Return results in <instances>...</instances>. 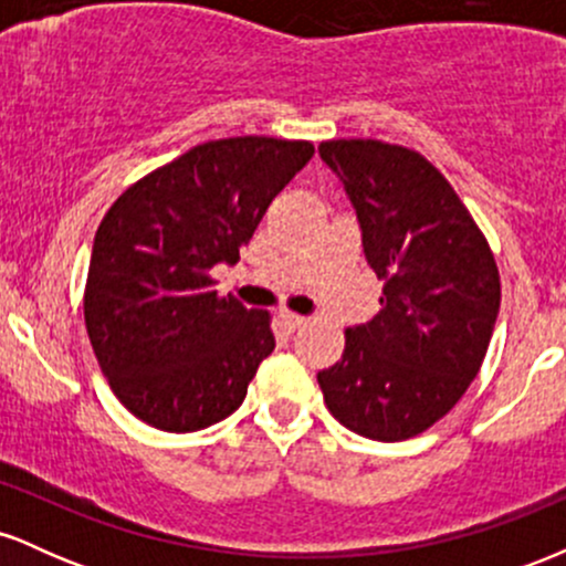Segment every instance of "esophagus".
Returning <instances> with one entry per match:
<instances>
[{"label": "esophagus", "mask_w": 566, "mask_h": 566, "mask_svg": "<svg viewBox=\"0 0 566 566\" xmlns=\"http://www.w3.org/2000/svg\"><path fill=\"white\" fill-rule=\"evenodd\" d=\"M279 322H282L284 329H290V333H295L297 327H303V324H305V316L292 314V311H279Z\"/></svg>", "instance_id": "esophagus-1"}]
</instances>
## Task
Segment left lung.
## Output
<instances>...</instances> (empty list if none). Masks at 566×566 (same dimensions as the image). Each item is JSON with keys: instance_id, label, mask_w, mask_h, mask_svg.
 <instances>
[{"instance_id": "1", "label": "left lung", "mask_w": 566, "mask_h": 566, "mask_svg": "<svg viewBox=\"0 0 566 566\" xmlns=\"http://www.w3.org/2000/svg\"><path fill=\"white\" fill-rule=\"evenodd\" d=\"M382 279L380 311L346 329L343 359L316 375L348 431L405 441L444 418L476 378L500 311L484 233L426 157L382 140H324Z\"/></svg>"}]
</instances>
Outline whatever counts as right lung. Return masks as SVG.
I'll use <instances>...</instances> for the list:
<instances>
[{"mask_svg": "<svg viewBox=\"0 0 566 566\" xmlns=\"http://www.w3.org/2000/svg\"><path fill=\"white\" fill-rule=\"evenodd\" d=\"M311 157L308 140L201 143L129 186L101 220L84 324L116 399L143 423L201 431L244 401L276 346L271 316L220 297L210 271L239 261Z\"/></svg>", "mask_w": 566, "mask_h": 566, "instance_id": "add662e5", "label": "right lung"}]
</instances>
